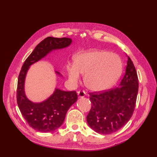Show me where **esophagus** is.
Masks as SVG:
<instances>
[{
  "mask_svg": "<svg viewBox=\"0 0 157 157\" xmlns=\"http://www.w3.org/2000/svg\"><path fill=\"white\" fill-rule=\"evenodd\" d=\"M85 94L84 91H79L78 92V98H84L85 96Z\"/></svg>",
  "mask_w": 157,
  "mask_h": 157,
  "instance_id": "34e87169",
  "label": "esophagus"
}]
</instances>
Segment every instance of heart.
Here are the masks:
<instances>
[{
	"label": "heart",
	"mask_w": 157,
	"mask_h": 157,
	"mask_svg": "<svg viewBox=\"0 0 157 157\" xmlns=\"http://www.w3.org/2000/svg\"><path fill=\"white\" fill-rule=\"evenodd\" d=\"M123 70L121 58L105 50H94L77 55L74 63L66 65L68 78L72 84H78L81 75H84L87 89L94 92L107 90L116 83Z\"/></svg>",
	"instance_id": "b5f03b06"
}]
</instances>
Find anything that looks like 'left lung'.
<instances>
[{
  "label": "left lung",
  "instance_id": "obj_1",
  "mask_svg": "<svg viewBox=\"0 0 157 157\" xmlns=\"http://www.w3.org/2000/svg\"><path fill=\"white\" fill-rule=\"evenodd\" d=\"M125 73L118 87L99 94H90L91 109L86 121L92 129L110 134L122 128L134 113L139 79L134 63L127 56Z\"/></svg>",
  "mask_w": 157,
  "mask_h": 157
}]
</instances>
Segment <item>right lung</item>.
I'll list each match as a JSON object with an SVG mask.
<instances>
[{"label": "right lung", "mask_w": 157, "mask_h": 157, "mask_svg": "<svg viewBox=\"0 0 157 157\" xmlns=\"http://www.w3.org/2000/svg\"><path fill=\"white\" fill-rule=\"evenodd\" d=\"M72 43L70 38L47 37L41 41L26 59L18 79L17 103L21 114L29 125L40 132H51L62 125L66 114L78 100L75 91H65L55 88L52 95L40 102L29 100L25 92V78L30 66L43 59L53 50L68 47ZM58 76L62 75L57 71Z\"/></svg>", "instance_id": "obj_1"}]
</instances>
